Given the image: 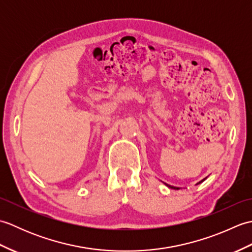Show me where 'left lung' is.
Returning a JSON list of instances; mask_svg holds the SVG:
<instances>
[{
	"instance_id": "1",
	"label": "left lung",
	"mask_w": 252,
	"mask_h": 252,
	"mask_svg": "<svg viewBox=\"0 0 252 252\" xmlns=\"http://www.w3.org/2000/svg\"><path fill=\"white\" fill-rule=\"evenodd\" d=\"M206 179H203V180H201L200 182H199V183H201V182H203V181H205ZM199 183H198V184H199ZM165 185H167L168 187H170V189H180V187H174V186H171V185H169V184H167V183H164Z\"/></svg>"
}]
</instances>
